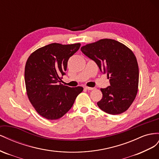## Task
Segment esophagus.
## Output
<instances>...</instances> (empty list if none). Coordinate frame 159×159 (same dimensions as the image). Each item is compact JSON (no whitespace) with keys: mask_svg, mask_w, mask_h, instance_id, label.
<instances>
[{"mask_svg":"<svg viewBox=\"0 0 159 159\" xmlns=\"http://www.w3.org/2000/svg\"><path fill=\"white\" fill-rule=\"evenodd\" d=\"M84 89L88 90H92L94 89V88H93V87H85Z\"/></svg>","mask_w":159,"mask_h":159,"instance_id":"34e87169","label":"esophagus"}]
</instances>
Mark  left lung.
<instances>
[{
  "mask_svg": "<svg viewBox=\"0 0 159 159\" xmlns=\"http://www.w3.org/2000/svg\"><path fill=\"white\" fill-rule=\"evenodd\" d=\"M107 74L111 85L101 89L102 98L97 102L102 111L110 115L126 111L136 97L139 86V66L134 53L115 40L101 39L80 48Z\"/></svg>",
  "mask_w": 159,
  "mask_h": 159,
  "instance_id": "8db88e82",
  "label": "left lung"
}]
</instances>
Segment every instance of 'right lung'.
Instances as JSON below:
<instances>
[{"mask_svg":"<svg viewBox=\"0 0 159 159\" xmlns=\"http://www.w3.org/2000/svg\"><path fill=\"white\" fill-rule=\"evenodd\" d=\"M80 47V43H52L37 49L26 61L27 95L35 110L45 119L57 120L64 116L83 90L82 87H69L60 81L66 75L69 58Z\"/></svg>","mask_w":159,"mask_h":159,"instance_id":"1","label":"right lung"}]
</instances>
